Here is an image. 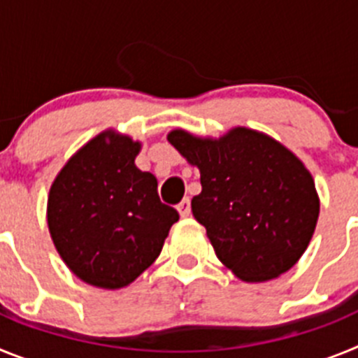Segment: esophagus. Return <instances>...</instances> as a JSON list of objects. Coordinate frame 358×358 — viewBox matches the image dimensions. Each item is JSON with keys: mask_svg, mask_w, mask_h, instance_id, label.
I'll use <instances>...</instances> for the list:
<instances>
[{"mask_svg": "<svg viewBox=\"0 0 358 358\" xmlns=\"http://www.w3.org/2000/svg\"><path fill=\"white\" fill-rule=\"evenodd\" d=\"M177 211H179V215H181V217H189V213H192V204H189V199H182V201L177 204Z\"/></svg>", "mask_w": 358, "mask_h": 358, "instance_id": "1", "label": "esophagus"}]
</instances>
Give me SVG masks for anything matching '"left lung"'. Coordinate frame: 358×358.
Instances as JSON below:
<instances>
[{"mask_svg": "<svg viewBox=\"0 0 358 358\" xmlns=\"http://www.w3.org/2000/svg\"><path fill=\"white\" fill-rule=\"evenodd\" d=\"M166 140L201 172L192 211L231 273L262 283L297 264L317 226L319 195L292 150L249 127L220 138L173 129Z\"/></svg>", "mask_w": 358, "mask_h": 358, "instance_id": "left-lung-1", "label": "left lung"}]
</instances>
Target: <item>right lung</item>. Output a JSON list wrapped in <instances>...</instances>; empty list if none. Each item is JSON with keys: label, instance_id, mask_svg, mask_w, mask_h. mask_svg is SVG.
Listing matches in <instances>:
<instances>
[{"label": "right lung", "instance_id": "right-lung-1", "mask_svg": "<svg viewBox=\"0 0 358 358\" xmlns=\"http://www.w3.org/2000/svg\"><path fill=\"white\" fill-rule=\"evenodd\" d=\"M141 141L107 129L82 145L48 194L50 236L77 278L98 289L131 285L159 256L179 213L134 159Z\"/></svg>", "mask_w": 358, "mask_h": 358}]
</instances>
